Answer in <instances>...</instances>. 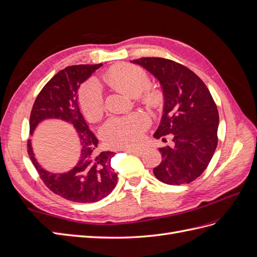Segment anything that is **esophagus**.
Returning a JSON list of instances; mask_svg holds the SVG:
<instances>
[{"label": "esophagus", "instance_id": "34e87169", "mask_svg": "<svg viewBox=\"0 0 257 257\" xmlns=\"http://www.w3.org/2000/svg\"><path fill=\"white\" fill-rule=\"evenodd\" d=\"M123 149L126 150V151H130L132 153H134V154H137V155H142L143 152H144V150L141 149V148H123Z\"/></svg>", "mask_w": 257, "mask_h": 257}]
</instances>
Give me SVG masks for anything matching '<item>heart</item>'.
Segmentation results:
<instances>
[{"label":"heart","instance_id":"b5f03b06","mask_svg":"<svg viewBox=\"0 0 257 257\" xmlns=\"http://www.w3.org/2000/svg\"><path fill=\"white\" fill-rule=\"evenodd\" d=\"M108 79L113 87L132 97H137L143 92V100L148 105L157 106L160 103V91L148 88L150 79L141 67L132 64L114 66L108 73ZM79 103L89 119L96 120L102 114L104 108L103 87L94 77L82 84L79 91ZM149 123V116L143 112L112 116L103 125L102 136L109 147L133 148L141 143Z\"/></svg>","mask_w":257,"mask_h":257}]
</instances>
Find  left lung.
Returning <instances> with one entry per match:
<instances>
[{"instance_id": "8db88e82", "label": "left lung", "mask_w": 257, "mask_h": 257, "mask_svg": "<svg viewBox=\"0 0 257 257\" xmlns=\"http://www.w3.org/2000/svg\"><path fill=\"white\" fill-rule=\"evenodd\" d=\"M131 62L150 72L164 94L154 137L172 135L174 146L159 149L163 160L153 168L154 176L170 185L194 181L207 168L217 146L219 112L211 94L195 73L175 61L141 58Z\"/></svg>"}]
</instances>
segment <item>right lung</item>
Returning <instances> with one entry per match:
<instances>
[{
	"label": "right lung",
	"instance_id": "1",
	"mask_svg": "<svg viewBox=\"0 0 257 257\" xmlns=\"http://www.w3.org/2000/svg\"><path fill=\"white\" fill-rule=\"evenodd\" d=\"M103 64L73 65L62 69L45 84L30 115V134L46 119H61L73 124L78 133L81 152L77 165L64 174H52L38 164L28 141V153L43 182L54 194L74 203H95L115 188L118 176L110 161L114 152L98 151V139L89 128L78 104V89Z\"/></svg>",
	"mask_w": 257,
	"mask_h": 257
}]
</instances>
